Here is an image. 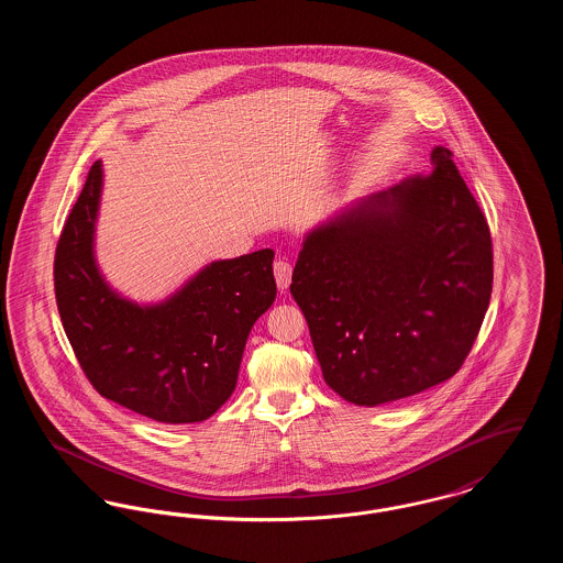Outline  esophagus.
Returning a JSON list of instances; mask_svg holds the SVG:
<instances>
[{
    "instance_id": "1",
    "label": "esophagus",
    "mask_w": 563,
    "mask_h": 563,
    "mask_svg": "<svg viewBox=\"0 0 563 563\" xmlns=\"http://www.w3.org/2000/svg\"><path fill=\"white\" fill-rule=\"evenodd\" d=\"M291 264L287 260H276L274 262V276H276V285L280 291H285L291 285Z\"/></svg>"
}]
</instances>
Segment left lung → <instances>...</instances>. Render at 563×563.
I'll use <instances>...</instances> for the list:
<instances>
[{"label":"left lung","instance_id":"left-lung-1","mask_svg":"<svg viewBox=\"0 0 563 563\" xmlns=\"http://www.w3.org/2000/svg\"><path fill=\"white\" fill-rule=\"evenodd\" d=\"M432 173L352 202L303 239L291 295L322 377L375 407L462 367L492 297V236L452 152Z\"/></svg>","mask_w":563,"mask_h":563}]
</instances>
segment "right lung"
<instances>
[{"label":"right lung","mask_w":563,"mask_h":563,"mask_svg":"<svg viewBox=\"0 0 563 563\" xmlns=\"http://www.w3.org/2000/svg\"><path fill=\"white\" fill-rule=\"evenodd\" d=\"M95 162L54 255V294L81 372L109 401L164 424L211 418L236 388L251 327L276 297L274 251L213 262L154 306L115 294L95 260Z\"/></svg>","instance_id":"right-lung-1"}]
</instances>
